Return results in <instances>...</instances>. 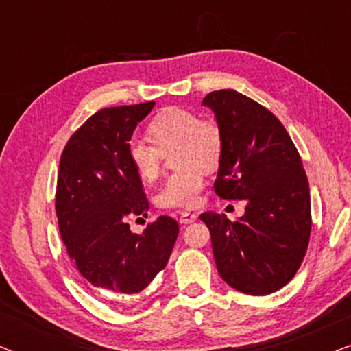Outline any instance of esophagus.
Wrapping results in <instances>:
<instances>
[{"instance_id":"esophagus-1","label":"esophagus","mask_w":351,"mask_h":351,"mask_svg":"<svg viewBox=\"0 0 351 351\" xmlns=\"http://www.w3.org/2000/svg\"><path fill=\"white\" fill-rule=\"evenodd\" d=\"M196 217H198V215H196V214H193V213H186V210H184V213H180L179 222H180V223H184V225H186V223L195 222Z\"/></svg>"}]
</instances>
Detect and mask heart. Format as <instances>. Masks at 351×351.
<instances>
[{
  "instance_id": "b5f03b06",
  "label": "heart",
  "mask_w": 351,
  "mask_h": 351,
  "mask_svg": "<svg viewBox=\"0 0 351 351\" xmlns=\"http://www.w3.org/2000/svg\"><path fill=\"white\" fill-rule=\"evenodd\" d=\"M148 136L156 143L134 137L126 153L132 169L143 182L160 174L161 153L172 152V165L179 167L167 177L155 196L158 208L185 209L198 204L204 186V171H214L222 160L223 134L213 118H199L184 107H169L148 124Z\"/></svg>"
}]
</instances>
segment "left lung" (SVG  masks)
<instances>
[{"label": "left lung", "mask_w": 351, "mask_h": 351, "mask_svg": "<svg viewBox=\"0 0 351 351\" xmlns=\"http://www.w3.org/2000/svg\"><path fill=\"white\" fill-rule=\"evenodd\" d=\"M223 134L214 190L246 199L237 222L203 213L222 280L244 294L267 295L286 286L304 261L311 232L310 189L299 152L280 119L233 89L203 99Z\"/></svg>", "instance_id": "8db88e82"}]
</instances>
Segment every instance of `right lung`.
Listing matches in <instances>:
<instances>
[{
  "mask_svg": "<svg viewBox=\"0 0 351 351\" xmlns=\"http://www.w3.org/2000/svg\"><path fill=\"white\" fill-rule=\"evenodd\" d=\"M155 102L102 108L66 142L56 190L60 237L76 268L105 292L136 294L166 267L179 223L161 215L142 234L129 215H147L142 180L128 160L134 129Z\"/></svg>",
  "mask_w": 351,
  "mask_h": 351,
  "instance_id": "add662e5",
  "label": "right lung"
}]
</instances>
